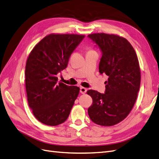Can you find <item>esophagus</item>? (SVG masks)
<instances>
[{
	"label": "esophagus",
	"instance_id": "obj_1",
	"mask_svg": "<svg viewBox=\"0 0 159 159\" xmlns=\"http://www.w3.org/2000/svg\"><path fill=\"white\" fill-rule=\"evenodd\" d=\"M86 91H87V89H86L85 88H84V87H81L80 88V92H81V93L84 94V93H86Z\"/></svg>",
	"mask_w": 159,
	"mask_h": 159
}]
</instances>
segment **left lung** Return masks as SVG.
Segmentation results:
<instances>
[{
  "instance_id": "left-lung-1",
  "label": "left lung",
  "mask_w": 159,
  "mask_h": 159,
  "mask_svg": "<svg viewBox=\"0 0 159 159\" xmlns=\"http://www.w3.org/2000/svg\"><path fill=\"white\" fill-rule=\"evenodd\" d=\"M102 52L99 71L109 78L105 93L90 89L93 99L88 108L91 121L102 126H113L125 119L137 100L141 84V70L133 47L116 34L94 33L88 35Z\"/></svg>"
}]
</instances>
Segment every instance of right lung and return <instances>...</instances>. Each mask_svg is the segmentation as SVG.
Instances as JSON below:
<instances>
[{
	"label": "right lung",
	"instance_id": "add662e5",
	"mask_svg": "<svg viewBox=\"0 0 159 159\" xmlns=\"http://www.w3.org/2000/svg\"><path fill=\"white\" fill-rule=\"evenodd\" d=\"M84 35L50 34L34 47L26 61L25 84L28 105L43 124L56 126L68 119L80 88L57 82Z\"/></svg>",
	"mask_w": 159,
	"mask_h": 159
}]
</instances>
